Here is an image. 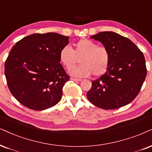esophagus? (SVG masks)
<instances>
[{
  "label": "esophagus",
  "mask_w": 152,
  "mask_h": 152,
  "mask_svg": "<svg viewBox=\"0 0 152 152\" xmlns=\"http://www.w3.org/2000/svg\"><path fill=\"white\" fill-rule=\"evenodd\" d=\"M70 80H72V81H74V82H80L81 81V80L80 79H76V78H70Z\"/></svg>",
  "instance_id": "34e87169"
}]
</instances>
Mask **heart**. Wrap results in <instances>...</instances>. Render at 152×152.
Here are the masks:
<instances>
[{
  "label": "heart",
  "mask_w": 152,
  "mask_h": 152,
  "mask_svg": "<svg viewBox=\"0 0 152 152\" xmlns=\"http://www.w3.org/2000/svg\"><path fill=\"white\" fill-rule=\"evenodd\" d=\"M61 63L67 70L72 68L80 59L81 65L70 70L71 75L86 77L93 74L99 77L104 75L109 66L110 54L108 49L89 39H81L74 44L72 49L65 46L59 53Z\"/></svg>",
  "instance_id": "b5f03b06"
}]
</instances>
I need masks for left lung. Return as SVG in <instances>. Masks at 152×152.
<instances>
[{
	"instance_id": "1",
	"label": "left lung",
	"mask_w": 152,
	"mask_h": 152,
	"mask_svg": "<svg viewBox=\"0 0 152 152\" xmlns=\"http://www.w3.org/2000/svg\"><path fill=\"white\" fill-rule=\"evenodd\" d=\"M109 50L110 61L104 75L92 81L87 94L91 104L106 110L130 104L137 96L147 76L142 52L130 39L113 31L90 37Z\"/></svg>"
}]
</instances>
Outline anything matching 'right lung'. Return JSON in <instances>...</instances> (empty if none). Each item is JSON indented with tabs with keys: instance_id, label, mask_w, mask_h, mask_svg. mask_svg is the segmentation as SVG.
Listing matches in <instances>:
<instances>
[{
	"instance_id": "obj_1",
	"label": "right lung",
	"mask_w": 152,
	"mask_h": 152,
	"mask_svg": "<svg viewBox=\"0 0 152 152\" xmlns=\"http://www.w3.org/2000/svg\"><path fill=\"white\" fill-rule=\"evenodd\" d=\"M69 37L48 32L33 34L13 46L5 63L9 89L23 106L42 110L55 106L69 80L59 53Z\"/></svg>"
}]
</instances>
